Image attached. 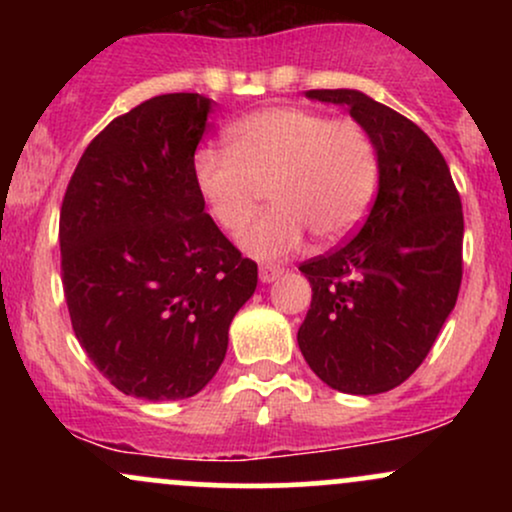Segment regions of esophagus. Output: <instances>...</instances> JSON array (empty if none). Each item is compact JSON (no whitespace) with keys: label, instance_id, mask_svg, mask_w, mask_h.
Masks as SVG:
<instances>
[{"label":"esophagus","instance_id":"esophagus-1","mask_svg":"<svg viewBox=\"0 0 512 512\" xmlns=\"http://www.w3.org/2000/svg\"><path fill=\"white\" fill-rule=\"evenodd\" d=\"M281 272H284V269L276 267V264H262V267H260V281H262V284H272V281L279 279Z\"/></svg>","mask_w":512,"mask_h":512}]
</instances>
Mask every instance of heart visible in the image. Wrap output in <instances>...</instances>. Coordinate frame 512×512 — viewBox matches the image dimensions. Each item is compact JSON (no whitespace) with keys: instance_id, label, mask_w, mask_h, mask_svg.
Returning a JSON list of instances; mask_svg holds the SVG:
<instances>
[{"instance_id":"heart-1","label":"heart","mask_w":512,"mask_h":512,"mask_svg":"<svg viewBox=\"0 0 512 512\" xmlns=\"http://www.w3.org/2000/svg\"><path fill=\"white\" fill-rule=\"evenodd\" d=\"M228 149H197L192 178L223 231H238L269 187L274 207L238 236L250 257L291 255L308 231L322 243H339L366 219L378 154L358 122L293 105L264 108L228 127Z\"/></svg>"}]
</instances>
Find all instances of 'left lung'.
I'll list each match as a JSON object with an SVG mask.
<instances>
[{
	"instance_id": "obj_1",
	"label": "left lung",
	"mask_w": 512,
	"mask_h": 512,
	"mask_svg": "<svg viewBox=\"0 0 512 512\" xmlns=\"http://www.w3.org/2000/svg\"><path fill=\"white\" fill-rule=\"evenodd\" d=\"M344 105L378 154V195L361 231L303 262L313 301L298 346L317 378L346 395L402 385L428 356L462 281V202L424 129L354 88L305 91Z\"/></svg>"
}]
</instances>
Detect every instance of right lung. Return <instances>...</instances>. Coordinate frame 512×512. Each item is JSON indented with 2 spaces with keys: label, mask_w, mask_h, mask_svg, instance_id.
<instances>
[{
  "label": "right lung",
  "mask_w": 512,
  "mask_h": 512,
  "mask_svg": "<svg viewBox=\"0 0 512 512\" xmlns=\"http://www.w3.org/2000/svg\"><path fill=\"white\" fill-rule=\"evenodd\" d=\"M211 98L163 93L86 146L60 211L62 284L81 349L125 395H197L257 286L204 211L192 158Z\"/></svg>",
  "instance_id": "add662e5"
}]
</instances>
